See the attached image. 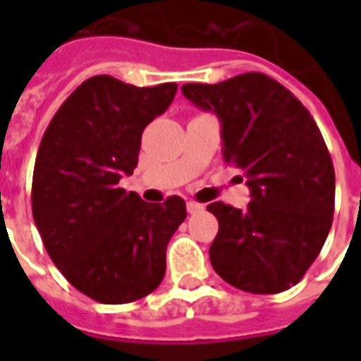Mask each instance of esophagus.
I'll use <instances>...</instances> for the list:
<instances>
[{
    "instance_id": "esophagus-1",
    "label": "esophagus",
    "mask_w": 361,
    "mask_h": 361,
    "mask_svg": "<svg viewBox=\"0 0 361 361\" xmlns=\"http://www.w3.org/2000/svg\"><path fill=\"white\" fill-rule=\"evenodd\" d=\"M204 204H198L195 202V200H189V202H187V212H189V214H200Z\"/></svg>"
}]
</instances>
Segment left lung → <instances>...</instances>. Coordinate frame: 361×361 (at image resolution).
<instances>
[{"label":"left lung","instance_id":"1","mask_svg":"<svg viewBox=\"0 0 361 361\" xmlns=\"http://www.w3.org/2000/svg\"><path fill=\"white\" fill-rule=\"evenodd\" d=\"M181 92L217 114L225 163L243 170L251 189L245 209L208 204L219 221L212 266L240 290H288L319 257L336 208L334 163L313 116L264 73Z\"/></svg>","mask_w":361,"mask_h":361}]
</instances>
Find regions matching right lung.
<instances>
[{
    "mask_svg": "<svg viewBox=\"0 0 361 361\" xmlns=\"http://www.w3.org/2000/svg\"><path fill=\"white\" fill-rule=\"evenodd\" d=\"M178 84L136 87L99 75L65 99L37 152L31 209L52 262L99 303H129L161 285L183 198L144 202L120 187L138 164L142 133Z\"/></svg>",
    "mask_w": 361,
    "mask_h": 361,
    "instance_id": "right-lung-1",
    "label": "right lung"
}]
</instances>
